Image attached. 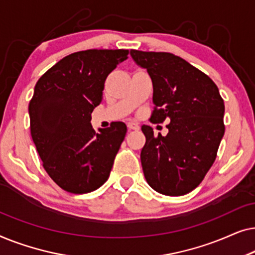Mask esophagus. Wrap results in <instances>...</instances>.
<instances>
[{
    "label": "esophagus",
    "instance_id": "esophagus-1",
    "mask_svg": "<svg viewBox=\"0 0 255 255\" xmlns=\"http://www.w3.org/2000/svg\"><path fill=\"white\" fill-rule=\"evenodd\" d=\"M128 130H134V131H137L140 128H139V125L137 123H134V122H128Z\"/></svg>",
    "mask_w": 255,
    "mask_h": 255
}]
</instances>
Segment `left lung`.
Listing matches in <instances>:
<instances>
[{
	"mask_svg": "<svg viewBox=\"0 0 255 255\" xmlns=\"http://www.w3.org/2000/svg\"><path fill=\"white\" fill-rule=\"evenodd\" d=\"M130 54L152 79L154 110L149 121H171L165 137L141 127L145 179L160 194L186 195L203 181L217 156L225 132L224 101L207 74L177 55L138 50Z\"/></svg>",
	"mask_w": 255,
	"mask_h": 255,
	"instance_id": "obj_1",
	"label": "left lung"
}]
</instances>
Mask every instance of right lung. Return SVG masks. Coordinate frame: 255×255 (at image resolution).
Wrapping results in <instances>:
<instances>
[{"label":"right lung","mask_w":255,"mask_h":255,"mask_svg":"<svg viewBox=\"0 0 255 255\" xmlns=\"http://www.w3.org/2000/svg\"><path fill=\"white\" fill-rule=\"evenodd\" d=\"M128 54V50L75 52L52 66L34 87L31 137L44 169L68 193H90L110 175L127 125L115 122L96 133L90 115L102 102L107 76Z\"/></svg>","instance_id":"right-lung-1"}]
</instances>
